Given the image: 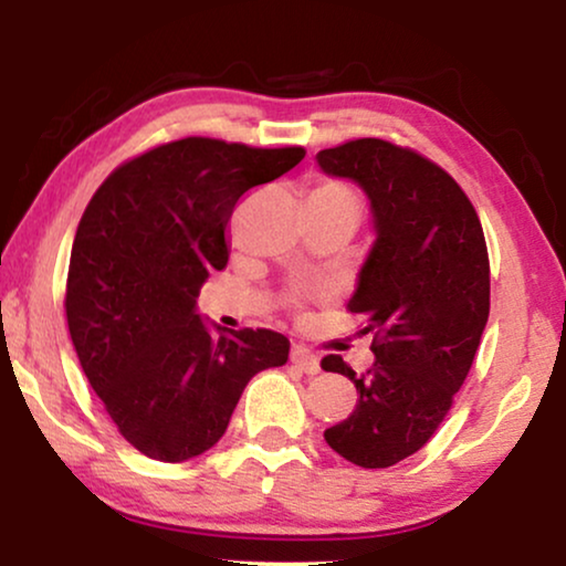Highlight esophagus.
Wrapping results in <instances>:
<instances>
[{"mask_svg": "<svg viewBox=\"0 0 566 566\" xmlns=\"http://www.w3.org/2000/svg\"><path fill=\"white\" fill-rule=\"evenodd\" d=\"M291 363L304 370V374H319V368H322L319 358H316V355H312L308 350H304L301 345L291 347Z\"/></svg>", "mask_w": 566, "mask_h": 566, "instance_id": "esophagus-1", "label": "esophagus"}]
</instances>
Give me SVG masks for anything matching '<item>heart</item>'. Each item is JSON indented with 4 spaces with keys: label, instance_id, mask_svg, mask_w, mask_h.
<instances>
[{
    "label": "heart",
    "instance_id": "heart-1",
    "mask_svg": "<svg viewBox=\"0 0 566 566\" xmlns=\"http://www.w3.org/2000/svg\"><path fill=\"white\" fill-rule=\"evenodd\" d=\"M308 206L329 208V211H347L360 219V198L350 185L339 180H322L308 190Z\"/></svg>",
    "mask_w": 566,
    "mask_h": 566
}]
</instances>
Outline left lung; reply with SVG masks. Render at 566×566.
Returning a JSON list of instances; mask_svg holds the SVG:
<instances>
[{"label":"left lung","instance_id":"obj_1","mask_svg":"<svg viewBox=\"0 0 566 566\" xmlns=\"http://www.w3.org/2000/svg\"><path fill=\"white\" fill-rule=\"evenodd\" d=\"M316 165L366 192L376 231L347 301L376 360L366 376L339 355L322 360L360 394L324 440L355 467L386 469L428 443L467 381L490 316L484 231L459 182L401 146L358 138Z\"/></svg>","mask_w":566,"mask_h":566}]
</instances>
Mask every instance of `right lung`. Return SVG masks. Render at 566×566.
Segmentation results:
<instances>
[{
  "label": "right lung",
  "mask_w": 566,
  "mask_h": 566,
  "mask_svg": "<svg viewBox=\"0 0 566 566\" xmlns=\"http://www.w3.org/2000/svg\"><path fill=\"white\" fill-rule=\"evenodd\" d=\"M304 154L182 138L115 169L82 216L69 335L120 436L154 461L213 448L250 378L289 360L283 335L223 329L198 314L196 298L208 273L227 268L237 200Z\"/></svg>",
  "instance_id": "right-lung-1"
}]
</instances>
